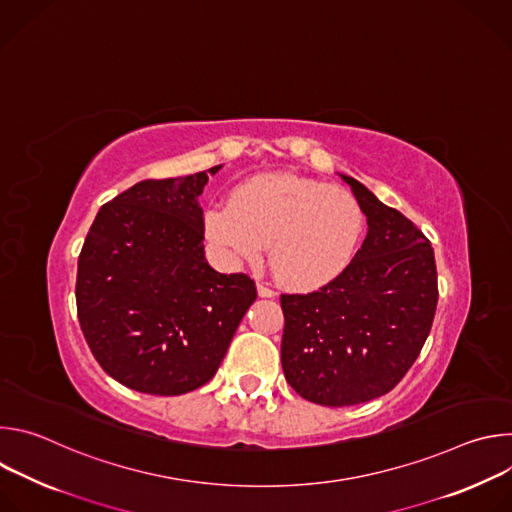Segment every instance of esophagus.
Returning <instances> with one entry per match:
<instances>
[{
  "instance_id": "obj_1",
  "label": "esophagus",
  "mask_w": 512,
  "mask_h": 512,
  "mask_svg": "<svg viewBox=\"0 0 512 512\" xmlns=\"http://www.w3.org/2000/svg\"><path fill=\"white\" fill-rule=\"evenodd\" d=\"M257 294H259V298H275V291L263 283H257Z\"/></svg>"
}]
</instances>
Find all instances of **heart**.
Here are the masks:
<instances>
[{
  "mask_svg": "<svg viewBox=\"0 0 512 512\" xmlns=\"http://www.w3.org/2000/svg\"><path fill=\"white\" fill-rule=\"evenodd\" d=\"M362 233L364 214L348 190L291 172L257 174L204 214L206 239L229 261L257 263L269 245L275 277L296 291L336 281Z\"/></svg>",
  "mask_w": 512,
  "mask_h": 512,
  "instance_id": "heart-1",
  "label": "heart"
}]
</instances>
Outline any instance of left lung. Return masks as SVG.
<instances>
[{"label":"left lung","instance_id":"left-lung-1","mask_svg":"<svg viewBox=\"0 0 512 512\" xmlns=\"http://www.w3.org/2000/svg\"><path fill=\"white\" fill-rule=\"evenodd\" d=\"M340 178L367 216V239L330 285L281 296L283 375L300 397L326 407L389 393L419 356L437 306L425 235L367 186Z\"/></svg>","mask_w":512,"mask_h":512}]
</instances>
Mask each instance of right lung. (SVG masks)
Returning <instances> with one entry per match:
<instances>
[{"label":"right lung","mask_w":512,"mask_h":512,"mask_svg":"<svg viewBox=\"0 0 512 512\" xmlns=\"http://www.w3.org/2000/svg\"><path fill=\"white\" fill-rule=\"evenodd\" d=\"M143 180L101 206L77 273V312L103 371L148 395L208 383L257 298L245 273L204 257L198 204L208 174Z\"/></svg>","instance_id":"right-lung-1"}]
</instances>
